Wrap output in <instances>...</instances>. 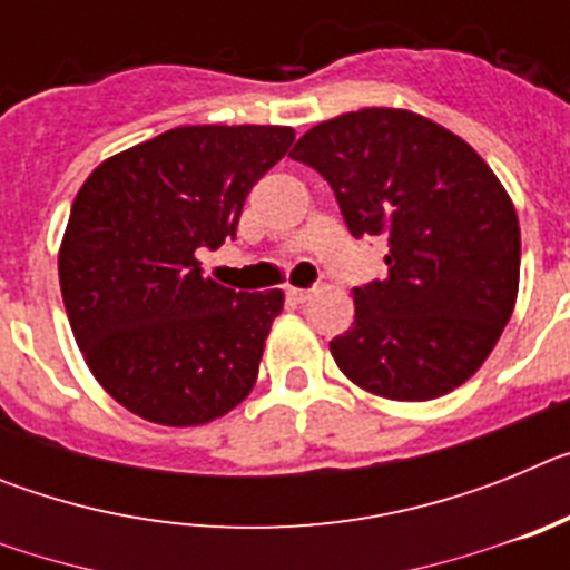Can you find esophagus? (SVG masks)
<instances>
[{"instance_id": "esophagus-1", "label": "esophagus", "mask_w": 570, "mask_h": 570, "mask_svg": "<svg viewBox=\"0 0 570 570\" xmlns=\"http://www.w3.org/2000/svg\"><path fill=\"white\" fill-rule=\"evenodd\" d=\"M311 294H314V291H311V288H288V296L294 302H308Z\"/></svg>"}]
</instances>
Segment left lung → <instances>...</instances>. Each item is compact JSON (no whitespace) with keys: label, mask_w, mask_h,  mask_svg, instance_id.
Listing matches in <instances>:
<instances>
[{"label":"left lung","mask_w":570,"mask_h":570,"mask_svg":"<svg viewBox=\"0 0 570 570\" xmlns=\"http://www.w3.org/2000/svg\"><path fill=\"white\" fill-rule=\"evenodd\" d=\"M331 185L351 236H385L387 276L354 288L331 354L347 380L402 402L454 391L485 362L520 285V223L460 136L425 116L365 108L291 150Z\"/></svg>","instance_id":"8db88e82"}]
</instances>
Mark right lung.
<instances>
[{
	"mask_svg": "<svg viewBox=\"0 0 570 570\" xmlns=\"http://www.w3.org/2000/svg\"><path fill=\"white\" fill-rule=\"evenodd\" d=\"M294 130L190 125L110 156L73 199L59 285L99 385L159 425H203L254 387L282 291L205 279L196 250L234 239Z\"/></svg>",
	"mask_w": 570,
	"mask_h": 570,
	"instance_id": "obj_1",
	"label": "right lung"
}]
</instances>
